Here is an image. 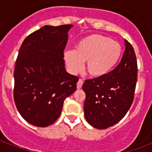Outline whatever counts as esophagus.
<instances>
[{
    "instance_id": "1",
    "label": "esophagus",
    "mask_w": 152,
    "mask_h": 152,
    "mask_svg": "<svg viewBox=\"0 0 152 152\" xmlns=\"http://www.w3.org/2000/svg\"><path fill=\"white\" fill-rule=\"evenodd\" d=\"M83 81L81 80V79H80L78 80V82H77V84H76V88H77V89H80L81 88H82V86H83Z\"/></svg>"
}]
</instances>
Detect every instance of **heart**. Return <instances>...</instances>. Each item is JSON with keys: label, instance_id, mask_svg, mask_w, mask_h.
Segmentation results:
<instances>
[{"label": "heart", "instance_id": "heart-1", "mask_svg": "<svg viewBox=\"0 0 152 152\" xmlns=\"http://www.w3.org/2000/svg\"><path fill=\"white\" fill-rule=\"evenodd\" d=\"M122 48L118 42L102 34H91L77 42L75 50H66L64 59L72 73H78L86 62L91 76L101 77L113 70L119 62Z\"/></svg>", "mask_w": 152, "mask_h": 152}]
</instances>
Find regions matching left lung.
I'll return each instance as SVG.
<instances>
[{
    "label": "left lung",
    "mask_w": 152,
    "mask_h": 152,
    "mask_svg": "<svg viewBox=\"0 0 152 152\" xmlns=\"http://www.w3.org/2000/svg\"><path fill=\"white\" fill-rule=\"evenodd\" d=\"M125 50L118 66L106 76L86 80L84 116L91 126L105 129L122 119L131 107L137 80V61L132 45L125 40Z\"/></svg>",
    "instance_id": "8db88e82"
}]
</instances>
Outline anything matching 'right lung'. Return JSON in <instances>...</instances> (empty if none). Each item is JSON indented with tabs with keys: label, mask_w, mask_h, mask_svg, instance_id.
<instances>
[{
	"label": "right lung",
	"mask_w": 152,
	"mask_h": 152,
	"mask_svg": "<svg viewBox=\"0 0 152 152\" xmlns=\"http://www.w3.org/2000/svg\"><path fill=\"white\" fill-rule=\"evenodd\" d=\"M73 25L44 26L24 39L14 70V101L27 122L38 127L59 118L79 78L65 71L64 50Z\"/></svg>",
	"instance_id": "add662e5"
}]
</instances>
